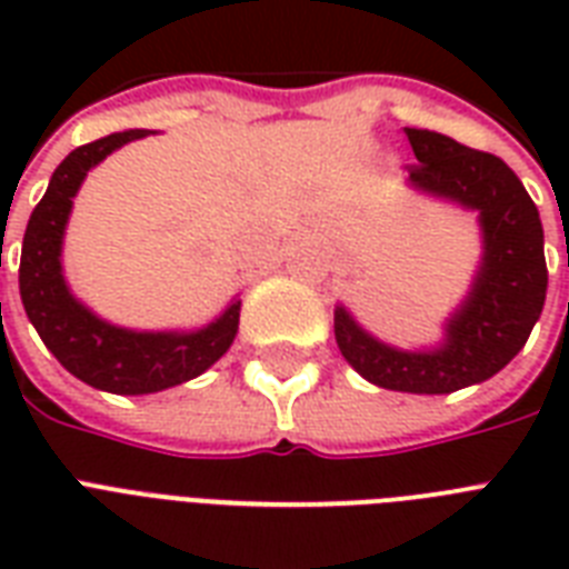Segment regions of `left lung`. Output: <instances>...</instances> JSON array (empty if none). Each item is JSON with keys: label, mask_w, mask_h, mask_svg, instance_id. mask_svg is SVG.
I'll use <instances>...</instances> for the list:
<instances>
[{"label": "left lung", "mask_w": 569, "mask_h": 569, "mask_svg": "<svg viewBox=\"0 0 569 569\" xmlns=\"http://www.w3.org/2000/svg\"><path fill=\"white\" fill-rule=\"evenodd\" d=\"M416 162L407 186L478 214L481 259L463 301L428 348H398L360 325L346 303L333 333L348 366L369 383L413 396H446L493 378L520 355L547 301V257L538 206L520 177L493 153L458 144L431 129H405Z\"/></svg>", "instance_id": "1"}]
</instances>
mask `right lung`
Masks as SVG:
<instances>
[{
	"label": "right lung",
	"mask_w": 569,
	"mask_h": 569,
	"mask_svg": "<svg viewBox=\"0 0 569 569\" xmlns=\"http://www.w3.org/2000/svg\"><path fill=\"white\" fill-rule=\"evenodd\" d=\"M144 136L150 129H127L76 147L56 168L22 236L20 298L26 316L67 372L114 396H150L186 383L218 363L239 333V295L203 328L132 330L100 319L67 286L61 253L73 197L91 168Z\"/></svg>",
	"instance_id": "add662e5"
}]
</instances>
